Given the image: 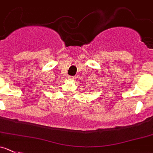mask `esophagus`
Returning a JSON list of instances; mask_svg holds the SVG:
<instances>
[{"instance_id":"34e87169","label":"esophagus","mask_w":153,"mask_h":153,"mask_svg":"<svg viewBox=\"0 0 153 153\" xmlns=\"http://www.w3.org/2000/svg\"><path fill=\"white\" fill-rule=\"evenodd\" d=\"M68 78H69L70 80H74V79H75V76H68Z\"/></svg>"}]
</instances>
